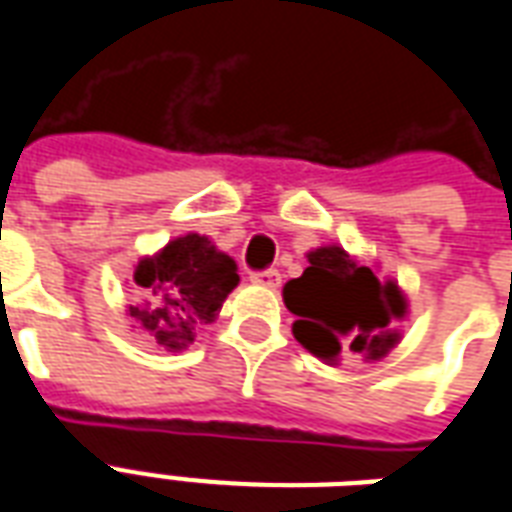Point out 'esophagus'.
Masks as SVG:
<instances>
[{"label": "esophagus", "instance_id": "esophagus-1", "mask_svg": "<svg viewBox=\"0 0 512 512\" xmlns=\"http://www.w3.org/2000/svg\"><path fill=\"white\" fill-rule=\"evenodd\" d=\"M249 279H252L255 285L271 287V290H274V287H279V282H282V274H279L276 268H266V271H255Z\"/></svg>", "mask_w": 512, "mask_h": 512}]
</instances>
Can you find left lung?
Returning <instances> with one entry per match:
<instances>
[{
  "mask_svg": "<svg viewBox=\"0 0 512 512\" xmlns=\"http://www.w3.org/2000/svg\"><path fill=\"white\" fill-rule=\"evenodd\" d=\"M306 257L309 268L285 285L287 309L298 317L295 339L328 363L342 352L369 361L388 355L399 342L393 323L407 314L399 285L355 263L342 246H320Z\"/></svg>",
  "mask_w": 512,
  "mask_h": 512,
  "instance_id": "8db88e82",
  "label": "left lung"
}]
</instances>
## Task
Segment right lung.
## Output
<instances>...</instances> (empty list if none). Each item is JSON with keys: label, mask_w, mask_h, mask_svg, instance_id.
<instances>
[{"label": "right lung", "mask_w": 512, "mask_h": 512, "mask_svg": "<svg viewBox=\"0 0 512 512\" xmlns=\"http://www.w3.org/2000/svg\"><path fill=\"white\" fill-rule=\"evenodd\" d=\"M135 285L146 287L151 301L130 306V317L157 344L176 352L195 342L200 325L217 320L227 293L238 285L236 260L206 236L189 233L154 257H143L135 268Z\"/></svg>", "instance_id": "1"}]
</instances>
